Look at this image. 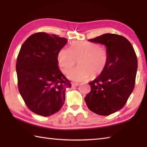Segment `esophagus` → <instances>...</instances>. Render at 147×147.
Listing matches in <instances>:
<instances>
[{"label": "esophagus", "mask_w": 147, "mask_h": 147, "mask_svg": "<svg viewBox=\"0 0 147 147\" xmlns=\"http://www.w3.org/2000/svg\"><path fill=\"white\" fill-rule=\"evenodd\" d=\"M79 85L78 83H72V86H78Z\"/></svg>", "instance_id": "obj_1"}]
</instances>
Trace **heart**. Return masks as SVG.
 Returning <instances> with one entry per match:
<instances>
[{
  "label": "heart",
  "instance_id": "b5f03b06",
  "mask_svg": "<svg viewBox=\"0 0 147 147\" xmlns=\"http://www.w3.org/2000/svg\"><path fill=\"white\" fill-rule=\"evenodd\" d=\"M59 67L66 73L75 65L78 59V66L68 73L71 80L82 82L95 77L104 71L108 63L109 54L99 44L88 42H73L69 49L62 48L58 52Z\"/></svg>",
  "mask_w": 147,
  "mask_h": 147
}]
</instances>
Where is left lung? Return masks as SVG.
Wrapping results in <instances>:
<instances>
[{
  "label": "left lung",
  "instance_id": "left-lung-1",
  "mask_svg": "<svg viewBox=\"0 0 147 147\" xmlns=\"http://www.w3.org/2000/svg\"><path fill=\"white\" fill-rule=\"evenodd\" d=\"M88 40L106 46L109 61L100 75L88 83L91 91L85 100L91 111L109 115L123 108L133 92L137 57L131 43L121 35L105 33Z\"/></svg>",
  "mask_w": 147,
  "mask_h": 147
}]
</instances>
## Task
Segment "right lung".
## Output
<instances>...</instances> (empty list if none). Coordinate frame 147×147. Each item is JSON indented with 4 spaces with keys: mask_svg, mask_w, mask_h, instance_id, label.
<instances>
[{
    "mask_svg": "<svg viewBox=\"0 0 147 147\" xmlns=\"http://www.w3.org/2000/svg\"><path fill=\"white\" fill-rule=\"evenodd\" d=\"M67 39L34 33L22 45L16 61L19 92L31 111L49 116L61 110L71 84L59 69L57 54Z\"/></svg>",
    "mask_w": 147,
    "mask_h": 147,
    "instance_id": "right-lung-1",
    "label": "right lung"
}]
</instances>
